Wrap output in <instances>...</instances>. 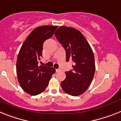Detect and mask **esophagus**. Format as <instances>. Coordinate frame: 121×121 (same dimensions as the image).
Listing matches in <instances>:
<instances>
[{
    "mask_svg": "<svg viewBox=\"0 0 121 121\" xmlns=\"http://www.w3.org/2000/svg\"><path fill=\"white\" fill-rule=\"evenodd\" d=\"M60 69H56V72H59V71H60Z\"/></svg>",
    "mask_w": 121,
    "mask_h": 121,
    "instance_id": "34e87169",
    "label": "esophagus"
}]
</instances>
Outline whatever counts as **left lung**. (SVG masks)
I'll return each mask as SVG.
<instances>
[{
    "instance_id": "left-lung-1",
    "label": "left lung",
    "mask_w": 121,
    "mask_h": 121,
    "mask_svg": "<svg viewBox=\"0 0 121 121\" xmlns=\"http://www.w3.org/2000/svg\"><path fill=\"white\" fill-rule=\"evenodd\" d=\"M54 35L65 50L67 61L73 63V69L66 71V78L60 83L62 88L73 96L82 95L88 88L95 74L93 52L84 36L76 29L60 26Z\"/></svg>"
}]
</instances>
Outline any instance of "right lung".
Segmentation results:
<instances>
[{
	"label": "right lung",
	"instance_id": "1",
	"mask_svg": "<svg viewBox=\"0 0 121 121\" xmlns=\"http://www.w3.org/2000/svg\"><path fill=\"white\" fill-rule=\"evenodd\" d=\"M57 26H39L25 40L16 64L17 75L23 90L32 96L41 93L48 86L56 70L53 67L38 65L42 57L43 42L53 36Z\"/></svg>",
	"mask_w": 121,
	"mask_h": 121
}]
</instances>
